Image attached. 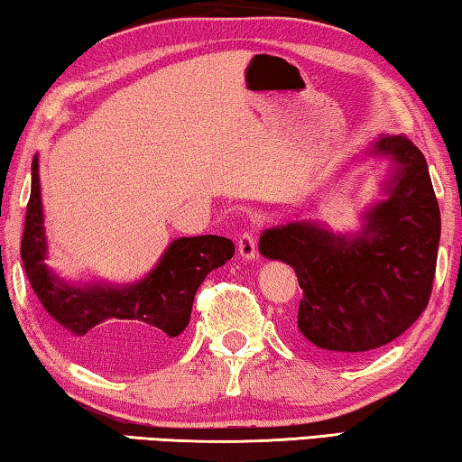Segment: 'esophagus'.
I'll use <instances>...</instances> for the list:
<instances>
[{
  "label": "esophagus",
  "mask_w": 462,
  "mask_h": 462,
  "mask_svg": "<svg viewBox=\"0 0 462 462\" xmlns=\"http://www.w3.org/2000/svg\"><path fill=\"white\" fill-rule=\"evenodd\" d=\"M238 254L245 261H254L256 256V240L253 232H242L238 238Z\"/></svg>",
  "instance_id": "esophagus-1"
}]
</instances>
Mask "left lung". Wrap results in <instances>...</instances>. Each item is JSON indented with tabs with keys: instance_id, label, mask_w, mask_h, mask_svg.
Listing matches in <instances>:
<instances>
[{
	"instance_id": "1",
	"label": "left lung",
	"mask_w": 462,
	"mask_h": 462,
	"mask_svg": "<svg viewBox=\"0 0 462 462\" xmlns=\"http://www.w3.org/2000/svg\"><path fill=\"white\" fill-rule=\"evenodd\" d=\"M366 156L385 159V199L361 228L332 232L291 220L261 234L264 259L293 267L301 287L295 332L338 358L395 340L426 310L440 242V209L424 154L405 136H379Z\"/></svg>"
}]
</instances>
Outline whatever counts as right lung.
I'll return each mask as SVG.
<instances>
[{
	"label": "right lung",
	"mask_w": 462,
	"mask_h": 462,
	"mask_svg": "<svg viewBox=\"0 0 462 462\" xmlns=\"http://www.w3.org/2000/svg\"><path fill=\"white\" fill-rule=\"evenodd\" d=\"M20 253L30 285L65 334L69 346L85 361L97 365L107 361L114 346L136 350L146 361L165 356L189 324L195 291L209 273L232 259L234 242L212 234L177 238L148 275L134 283L65 281L46 264L49 240L34 154Z\"/></svg>",
	"instance_id": "add662e5"
}]
</instances>
